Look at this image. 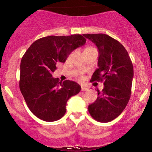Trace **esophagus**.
<instances>
[{"label":"esophagus","instance_id":"34e87169","mask_svg":"<svg viewBox=\"0 0 152 152\" xmlns=\"http://www.w3.org/2000/svg\"><path fill=\"white\" fill-rule=\"evenodd\" d=\"M89 88H88V87H86V86H81V91H88Z\"/></svg>","mask_w":152,"mask_h":152}]
</instances>
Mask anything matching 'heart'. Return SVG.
<instances>
[{
	"label": "heart",
	"instance_id": "1",
	"mask_svg": "<svg viewBox=\"0 0 152 152\" xmlns=\"http://www.w3.org/2000/svg\"><path fill=\"white\" fill-rule=\"evenodd\" d=\"M88 50V49H95V48H93V47H91V46H88V47H86V48H85V50Z\"/></svg>",
	"mask_w": 152,
	"mask_h": 152
}]
</instances>
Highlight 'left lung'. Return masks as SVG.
Wrapping results in <instances>:
<instances>
[{
    "label": "left lung",
    "instance_id": "8db88e82",
    "mask_svg": "<svg viewBox=\"0 0 152 152\" xmlns=\"http://www.w3.org/2000/svg\"><path fill=\"white\" fill-rule=\"evenodd\" d=\"M95 43L99 50V68L91 81H104L102 91L88 106V112L99 122H109L118 117L129 101L134 68L126 48L106 34H83Z\"/></svg>",
    "mask_w": 152,
    "mask_h": 152
}]
</instances>
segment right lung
<instances>
[{
	"label": "right lung",
	"instance_id": "1",
	"mask_svg": "<svg viewBox=\"0 0 152 152\" xmlns=\"http://www.w3.org/2000/svg\"><path fill=\"white\" fill-rule=\"evenodd\" d=\"M86 41L79 34L46 36L33 43L24 53L20 66L19 87L28 107L40 119H60L66 111L67 101L81 91L76 82L59 81L52 74L58 62H65L69 54Z\"/></svg>",
	"mask_w": 152,
	"mask_h": 152
}]
</instances>
